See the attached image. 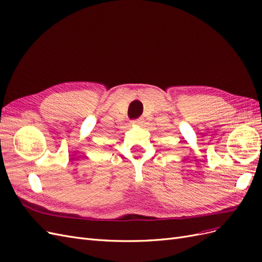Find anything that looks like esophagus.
<instances>
[{
  "mask_svg": "<svg viewBox=\"0 0 262 262\" xmlns=\"http://www.w3.org/2000/svg\"><path fill=\"white\" fill-rule=\"evenodd\" d=\"M141 123H142L141 119H137V120L131 121V124H133V125H138V124H141Z\"/></svg>",
  "mask_w": 262,
  "mask_h": 262,
  "instance_id": "esophagus-1",
  "label": "esophagus"
}]
</instances>
